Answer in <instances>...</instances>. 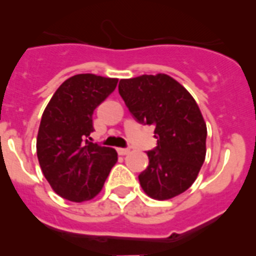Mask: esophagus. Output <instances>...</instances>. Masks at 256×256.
<instances>
[{
  "instance_id": "1",
  "label": "esophagus",
  "mask_w": 256,
  "mask_h": 256,
  "mask_svg": "<svg viewBox=\"0 0 256 256\" xmlns=\"http://www.w3.org/2000/svg\"><path fill=\"white\" fill-rule=\"evenodd\" d=\"M118 154L119 155H128V154H130V148H118Z\"/></svg>"
}]
</instances>
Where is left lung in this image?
I'll list each match as a JSON object with an SVG mask.
<instances>
[{
    "instance_id": "8db88e82",
    "label": "left lung",
    "mask_w": 256,
    "mask_h": 256,
    "mask_svg": "<svg viewBox=\"0 0 256 256\" xmlns=\"http://www.w3.org/2000/svg\"><path fill=\"white\" fill-rule=\"evenodd\" d=\"M119 94L140 123L154 124L158 146L138 176L150 198L168 200L192 186L206 159L207 126L198 102L166 74L120 79Z\"/></svg>"
}]
</instances>
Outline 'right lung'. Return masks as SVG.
Segmentation results:
<instances>
[{
	"mask_svg": "<svg viewBox=\"0 0 256 256\" xmlns=\"http://www.w3.org/2000/svg\"><path fill=\"white\" fill-rule=\"evenodd\" d=\"M116 78L78 74L60 84L42 114L36 156L54 192L70 202L96 198L118 162L114 148L89 141L93 112L115 90Z\"/></svg>",
	"mask_w": 256,
	"mask_h": 256,
	"instance_id": "1",
	"label": "right lung"
}]
</instances>
